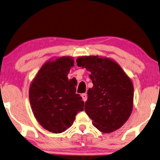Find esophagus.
<instances>
[{"mask_svg":"<svg viewBox=\"0 0 160 160\" xmlns=\"http://www.w3.org/2000/svg\"><path fill=\"white\" fill-rule=\"evenodd\" d=\"M82 99H83V101L85 102L87 101V94H82Z\"/></svg>","mask_w":160,"mask_h":160,"instance_id":"1","label":"esophagus"}]
</instances>
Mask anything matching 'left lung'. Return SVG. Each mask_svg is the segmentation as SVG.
<instances>
[{
	"label": "left lung",
	"mask_w": 160,
	"mask_h": 160,
	"mask_svg": "<svg viewBox=\"0 0 160 160\" xmlns=\"http://www.w3.org/2000/svg\"><path fill=\"white\" fill-rule=\"evenodd\" d=\"M78 67L91 72L93 87L88 90L84 110L92 124L103 133H111L123 126L133 106V86L120 65L107 57L81 56Z\"/></svg>",
	"instance_id": "obj_1"
}]
</instances>
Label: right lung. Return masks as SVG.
Returning a JSON list of instances; mask_svg holds the SVG:
<instances>
[{
    "label": "right lung",
    "instance_id": "obj_1",
    "mask_svg": "<svg viewBox=\"0 0 160 160\" xmlns=\"http://www.w3.org/2000/svg\"><path fill=\"white\" fill-rule=\"evenodd\" d=\"M73 58L58 57L42 65L29 87V97L33 114L42 127L61 133L73 123L84 103L76 94L74 82L68 74Z\"/></svg>",
    "mask_w": 160,
    "mask_h": 160
}]
</instances>
